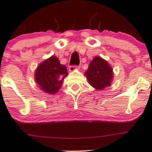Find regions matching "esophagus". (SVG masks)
Wrapping results in <instances>:
<instances>
[{"instance_id":"obj_1","label":"esophagus","mask_w":152,"mask_h":152,"mask_svg":"<svg viewBox=\"0 0 152 152\" xmlns=\"http://www.w3.org/2000/svg\"><path fill=\"white\" fill-rule=\"evenodd\" d=\"M79 68V67L78 66H70L69 67V71L70 72H73L75 70H76V69Z\"/></svg>"}]
</instances>
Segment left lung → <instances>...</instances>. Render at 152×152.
I'll use <instances>...</instances> for the list:
<instances>
[{"instance_id": "left-lung-1", "label": "left lung", "mask_w": 152, "mask_h": 152, "mask_svg": "<svg viewBox=\"0 0 152 152\" xmlns=\"http://www.w3.org/2000/svg\"><path fill=\"white\" fill-rule=\"evenodd\" d=\"M113 70L107 60L95 56L90 62L85 75L89 84L98 90L110 87L113 80Z\"/></svg>"}]
</instances>
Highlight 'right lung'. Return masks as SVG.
I'll list each match as a JSON object with an SVG mask.
<instances>
[{"label": "right lung", "instance_id": "1", "mask_svg": "<svg viewBox=\"0 0 152 152\" xmlns=\"http://www.w3.org/2000/svg\"><path fill=\"white\" fill-rule=\"evenodd\" d=\"M68 73L66 66L59 59L51 56L39 64L34 72L35 82L42 91L50 95L57 93Z\"/></svg>", "mask_w": 152, "mask_h": 152}]
</instances>
